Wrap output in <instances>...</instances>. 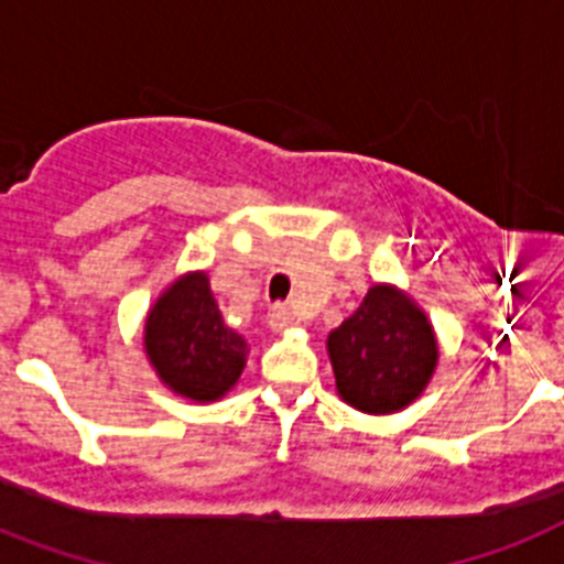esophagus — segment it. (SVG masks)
<instances>
[{
    "mask_svg": "<svg viewBox=\"0 0 564 564\" xmlns=\"http://www.w3.org/2000/svg\"><path fill=\"white\" fill-rule=\"evenodd\" d=\"M295 324H297V318L290 306H274V310L269 312V326H272L274 333H283V329H290V326H295Z\"/></svg>",
    "mask_w": 564,
    "mask_h": 564,
    "instance_id": "34e87169",
    "label": "esophagus"
}]
</instances>
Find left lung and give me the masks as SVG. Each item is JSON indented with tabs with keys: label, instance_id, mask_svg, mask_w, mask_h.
I'll return each instance as SVG.
<instances>
[{
	"label": "left lung",
	"instance_id": "left-lung-1",
	"mask_svg": "<svg viewBox=\"0 0 564 564\" xmlns=\"http://www.w3.org/2000/svg\"><path fill=\"white\" fill-rule=\"evenodd\" d=\"M326 352L340 401L367 415L413 404L438 367L433 321L395 283H372L361 306L326 335Z\"/></svg>",
	"mask_w": 564,
	"mask_h": 564
}]
</instances>
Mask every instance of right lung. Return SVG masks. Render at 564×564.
<instances>
[{
    "label": "right lung",
    "instance_id": "add662e5",
    "mask_svg": "<svg viewBox=\"0 0 564 564\" xmlns=\"http://www.w3.org/2000/svg\"><path fill=\"white\" fill-rule=\"evenodd\" d=\"M143 349L160 384L194 404L224 399L249 358V344L226 326L203 269L160 292L145 315Z\"/></svg>",
    "mask_w": 564,
    "mask_h": 564
}]
</instances>
